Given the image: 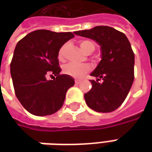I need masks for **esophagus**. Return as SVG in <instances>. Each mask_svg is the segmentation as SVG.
<instances>
[{
  "label": "esophagus",
  "instance_id": "1",
  "mask_svg": "<svg viewBox=\"0 0 152 152\" xmlns=\"http://www.w3.org/2000/svg\"><path fill=\"white\" fill-rule=\"evenodd\" d=\"M80 81H81L80 80H75V83H76V85H78V84H80Z\"/></svg>",
  "mask_w": 152,
  "mask_h": 152
}]
</instances>
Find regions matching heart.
I'll list each match as a JSON object with an SVG mask.
<instances>
[{
  "label": "heart",
  "mask_w": 152,
  "mask_h": 152,
  "mask_svg": "<svg viewBox=\"0 0 152 152\" xmlns=\"http://www.w3.org/2000/svg\"><path fill=\"white\" fill-rule=\"evenodd\" d=\"M80 46L81 48V50L86 53H91L94 50V45L89 40H82L80 43ZM66 47V45H64L58 50V58L59 60L63 59V55H64V51H65ZM89 70H90V66L89 65H86V64L79 65V64L71 63H67L63 66V72L68 76H73V77H81L86 72H88Z\"/></svg>",
  "instance_id": "1"
}]
</instances>
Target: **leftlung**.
I'll use <instances>...</instances> for the list:
<instances>
[{
	"label": "left lung",
	"instance_id": "1",
	"mask_svg": "<svg viewBox=\"0 0 152 152\" xmlns=\"http://www.w3.org/2000/svg\"><path fill=\"white\" fill-rule=\"evenodd\" d=\"M100 45L101 61L90 76L92 88L85 94L86 104L98 112H111L126 99L134 80V53L127 37L107 26L74 31Z\"/></svg>",
	"mask_w": 152,
	"mask_h": 152
}]
</instances>
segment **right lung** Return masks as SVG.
<instances>
[{"label": "right lung", "mask_w": 152, "mask_h": 152, "mask_svg": "<svg viewBox=\"0 0 152 152\" xmlns=\"http://www.w3.org/2000/svg\"><path fill=\"white\" fill-rule=\"evenodd\" d=\"M75 37L72 32L37 30L18 41L10 63L13 85L18 101L28 112L45 116L58 112L67 89L75 80L60 75L58 59L60 48ZM56 78L48 81L47 76Z\"/></svg>", "instance_id": "add662e5"}]
</instances>
